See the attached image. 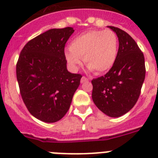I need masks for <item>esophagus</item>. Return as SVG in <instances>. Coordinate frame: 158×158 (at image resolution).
Returning a JSON list of instances; mask_svg holds the SVG:
<instances>
[{"instance_id": "1", "label": "esophagus", "mask_w": 158, "mask_h": 158, "mask_svg": "<svg viewBox=\"0 0 158 158\" xmlns=\"http://www.w3.org/2000/svg\"><path fill=\"white\" fill-rule=\"evenodd\" d=\"M88 81H89V78H87L86 77H85V76L82 77L81 79V83H85V82Z\"/></svg>"}]
</instances>
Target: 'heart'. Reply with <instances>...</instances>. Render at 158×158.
<instances>
[{"instance_id": "b5f03b06", "label": "heart", "mask_w": 158, "mask_h": 158, "mask_svg": "<svg viewBox=\"0 0 158 158\" xmlns=\"http://www.w3.org/2000/svg\"><path fill=\"white\" fill-rule=\"evenodd\" d=\"M118 37L114 31L90 30L76 37L64 52L68 64L77 69L84 59L85 65L97 74L113 67L118 56Z\"/></svg>"}]
</instances>
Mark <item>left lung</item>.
<instances>
[{"mask_svg": "<svg viewBox=\"0 0 158 158\" xmlns=\"http://www.w3.org/2000/svg\"><path fill=\"white\" fill-rule=\"evenodd\" d=\"M109 27L118 35V56L107 73L92 80V98L104 114L118 118L131 110L139 98L145 77V57L130 35Z\"/></svg>", "mask_w": 158, "mask_h": 158, "instance_id": "left-lung-1", "label": "left lung"}]
</instances>
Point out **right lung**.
I'll return each mask as SVG.
<instances>
[{"label":"right lung","instance_id":"1","mask_svg":"<svg viewBox=\"0 0 158 158\" xmlns=\"http://www.w3.org/2000/svg\"><path fill=\"white\" fill-rule=\"evenodd\" d=\"M72 27L52 29L26 43L17 63L23 102L33 117L44 122L59 121L68 112L81 74L67 70L64 46Z\"/></svg>","mask_w":158,"mask_h":158}]
</instances>
